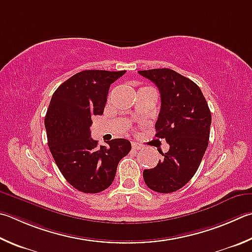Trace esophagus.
Listing matches in <instances>:
<instances>
[{
	"label": "esophagus",
	"mask_w": 252,
	"mask_h": 252,
	"mask_svg": "<svg viewBox=\"0 0 252 252\" xmlns=\"http://www.w3.org/2000/svg\"><path fill=\"white\" fill-rule=\"evenodd\" d=\"M132 149H133V150H141L142 149V145H140L139 143H135V142H133V143H132Z\"/></svg>",
	"instance_id": "obj_1"
}]
</instances>
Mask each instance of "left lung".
<instances>
[{"label": "left lung", "instance_id": "1", "mask_svg": "<svg viewBox=\"0 0 252 252\" xmlns=\"http://www.w3.org/2000/svg\"><path fill=\"white\" fill-rule=\"evenodd\" d=\"M161 94V110L155 123L157 138L170 150L154 168L143 171L146 186L158 193H173L194 176L208 145L212 114L199 87L168 68L140 70Z\"/></svg>", "mask_w": 252, "mask_h": 252}]
</instances>
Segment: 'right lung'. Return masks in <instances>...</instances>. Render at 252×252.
<instances>
[{"instance_id": "obj_1", "label": "right lung", "mask_w": 252, "mask_h": 252, "mask_svg": "<svg viewBox=\"0 0 252 252\" xmlns=\"http://www.w3.org/2000/svg\"><path fill=\"white\" fill-rule=\"evenodd\" d=\"M126 70H84L58 87L45 117L48 146L59 171L82 193L108 189L118 164L130 152L131 143L114 139L98 146L91 139V118L101 116L110 85Z\"/></svg>"}]
</instances>
